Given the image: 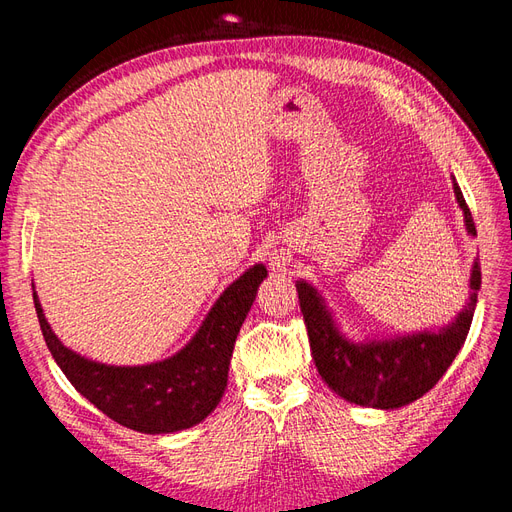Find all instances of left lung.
Instances as JSON below:
<instances>
[{
    "label": "left lung",
    "instance_id": "8db88e82",
    "mask_svg": "<svg viewBox=\"0 0 512 512\" xmlns=\"http://www.w3.org/2000/svg\"><path fill=\"white\" fill-rule=\"evenodd\" d=\"M453 190L468 235L476 237L472 213L455 177ZM294 286L299 292L314 363L329 389L356 406L393 410L408 406L431 391L455 361L472 324L476 292L480 290V265L478 260L472 262L470 299L451 322L438 329L391 337H348L339 329L333 309L316 286L305 280H297Z\"/></svg>",
    "mask_w": 512,
    "mask_h": 512
}]
</instances>
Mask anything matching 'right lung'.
Listing matches in <instances>:
<instances>
[{
    "label": "right lung",
    "instance_id": "add662e5",
    "mask_svg": "<svg viewBox=\"0 0 512 512\" xmlns=\"http://www.w3.org/2000/svg\"><path fill=\"white\" fill-rule=\"evenodd\" d=\"M265 277L262 262L247 269L220 294L188 344L168 359L147 365L85 359L59 342L36 290L34 305L55 363L87 401L128 429L175 433L203 423L220 404L235 339Z\"/></svg>",
    "mask_w": 512,
    "mask_h": 512
}]
</instances>
